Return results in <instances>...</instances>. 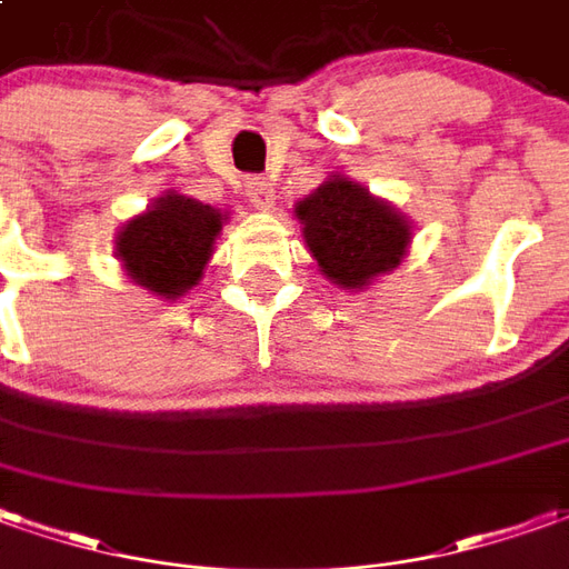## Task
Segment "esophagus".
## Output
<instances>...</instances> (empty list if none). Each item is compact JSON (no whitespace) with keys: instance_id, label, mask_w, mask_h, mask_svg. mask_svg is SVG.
I'll list each match as a JSON object with an SVG mask.
<instances>
[{"instance_id":"esophagus-1","label":"esophagus","mask_w":569,"mask_h":569,"mask_svg":"<svg viewBox=\"0 0 569 569\" xmlns=\"http://www.w3.org/2000/svg\"><path fill=\"white\" fill-rule=\"evenodd\" d=\"M244 194H247V201L253 203V207H260V210H269V207H272V201H276V191H272V186H269L262 176L247 179Z\"/></svg>"}]
</instances>
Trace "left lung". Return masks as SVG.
Masks as SVG:
<instances>
[{
	"instance_id": "8db88e82",
	"label": "left lung",
	"mask_w": 569,
	"mask_h": 569,
	"mask_svg": "<svg viewBox=\"0 0 569 569\" xmlns=\"http://www.w3.org/2000/svg\"><path fill=\"white\" fill-rule=\"evenodd\" d=\"M303 238L322 272L340 288H366L397 269L409 247V222L350 179H331L297 203Z\"/></svg>"
}]
</instances>
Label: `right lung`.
<instances>
[{
  "label": "right lung",
  "instance_id": "1",
  "mask_svg": "<svg viewBox=\"0 0 569 569\" xmlns=\"http://www.w3.org/2000/svg\"><path fill=\"white\" fill-rule=\"evenodd\" d=\"M219 229L222 217L213 207L186 194H167L148 213L123 226L117 257L136 284L172 300L198 284Z\"/></svg>",
  "mask_w": 569,
  "mask_h": 569
}]
</instances>
